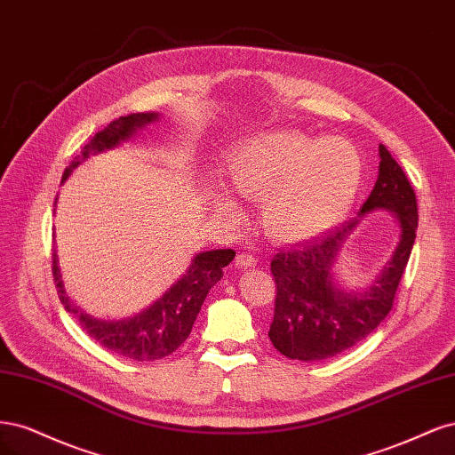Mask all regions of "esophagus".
I'll return each instance as SVG.
<instances>
[{
    "instance_id": "34e87169",
    "label": "esophagus",
    "mask_w": 455,
    "mask_h": 455,
    "mask_svg": "<svg viewBox=\"0 0 455 455\" xmlns=\"http://www.w3.org/2000/svg\"><path fill=\"white\" fill-rule=\"evenodd\" d=\"M255 265H257V257L253 253L243 251L236 257V267H240V268H251Z\"/></svg>"
}]
</instances>
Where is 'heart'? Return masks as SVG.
<instances>
[{"instance_id":"b5f03b06","label":"heart","mask_w":455,"mask_h":455,"mask_svg":"<svg viewBox=\"0 0 455 455\" xmlns=\"http://www.w3.org/2000/svg\"><path fill=\"white\" fill-rule=\"evenodd\" d=\"M361 156L342 138H307L277 130L243 141L228 158L227 180L234 193L265 200L260 223L270 238L285 243L312 240L339 225L361 185ZM217 208L236 213L217 196Z\"/></svg>"}]
</instances>
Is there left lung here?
Returning a JSON list of instances; mask_svg holds the SVG:
<instances>
[{
  "instance_id": "1",
  "label": "left lung",
  "mask_w": 455,
  "mask_h": 455,
  "mask_svg": "<svg viewBox=\"0 0 455 455\" xmlns=\"http://www.w3.org/2000/svg\"><path fill=\"white\" fill-rule=\"evenodd\" d=\"M393 212L401 240L389 265L361 292H344L332 283L331 268L359 219L312 242L275 253L270 270L275 282L274 319L268 331L274 347L289 359L323 361L366 339L389 314L416 240L418 202L406 173L379 145V173L359 215Z\"/></svg>"
}]
</instances>
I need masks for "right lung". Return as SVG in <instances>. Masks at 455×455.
<instances>
[{"label": "right lung", "instance_id": "obj_1", "mask_svg": "<svg viewBox=\"0 0 455 455\" xmlns=\"http://www.w3.org/2000/svg\"><path fill=\"white\" fill-rule=\"evenodd\" d=\"M156 119L158 115L151 111L130 113L109 123L73 158L71 166L66 168L62 175V181H66L71 170L89 155L115 148V145L128 140L138 128ZM234 255L236 253L232 249H213V251L196 255L187 274L163 299L156 300L136 317L123 321H98L81 314L77 307L71 306L62 287V275L58 272L56 253H52V277L58 289V297H60L66 310L79 317L81 327L91 339H94L100 346H104L116 355L148 363L173 354L188 339L190 329L195 325V319L204 300H206L210 289L221 280L223 268L234 259Z\"/></svg>", "mask_w": 455, "mask_h": 455}]
</instances>
